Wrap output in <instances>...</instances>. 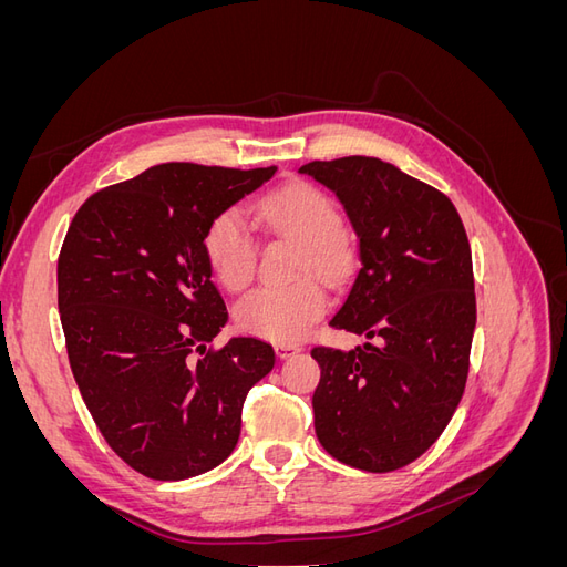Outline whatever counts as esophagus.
<instances>
[{"mask_svg":"<svg viewBox=\"0 0 567 567\" xmlns=\"http://www.w3.org/2000/svg\"><path fill=\"white\" fill-rule=\"evenodd\" d=\"M274 350H277V357L286 359V357H290V354L300 352L302 348H300V346H296V342H277V346H274Z\"/></svg>","mask_w":567,"mask_h":567,"instance_id":"obj_1","label":"esophagus"}]
</instances>
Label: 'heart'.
I'll use <instances>...</instances> for the list:
<instances>
[{"instance_id":"obj_1","label":"heart","mask_w":567,"mask_h":567,"mask_svg":"<svg viewBox=\"0 0 567 567\" xmlns=\"http://www.w3.org/2000/svg\"><path fill=\"white\" fill-rule=\"evenodd\" d=\"M265 227L288 241H296V271L302 274L286 286H257L236 305L238 329L271 338L296 340L329 307V296L317 277L340 279L346 274L352 248L340 231V215L333 198L310 182L277 188L255 203ZM205 255L221 286L241 290L250 284L257 267V238L246 215L238 208L221 210L205 234Z\"/></svg>"}]
</instances>
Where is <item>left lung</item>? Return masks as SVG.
I'll return each instance as SVG.
<instances>
[{
  "label": "left lung",
  "instance_id": "left-lung-1",
  "mask_svg": "<svg viewBox=\"0 0 567 567\" xmlns=\"http://www.w3.org/2000/svg\"><path fill=\"white\" fill-rule=\"evenodd\" d=\"M340 198L359 265L333 329L373 342L317 346L315 431L333 458L369 473L416 461L466 390L475 331L471 246L454 203L435 186L367 156L300 167Z\"/></svg>",
  "mask_w": 567,
  "mask_h": 567
}]
</instances>
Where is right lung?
Instances as JSON below:
<instances>
[{"instance_id": "obj_1", "label": "right lung", "mask_w": 567, "mask_h": 567, "mask_svg": "<svg viewBox=\"0 0 567 567\" xmlns=\"http://www.w3.org/2000/svg\"><path fill=\"white\" fill-rule=\"evenodd\" d=\"M277 167L153 165L82 203L59 255L68 362L96 427L130 468L184 480L238 442L248 390L274 369L265 340L208 349L227 305L205 255L210 221Z\"/></svg>"}]
</instances>
